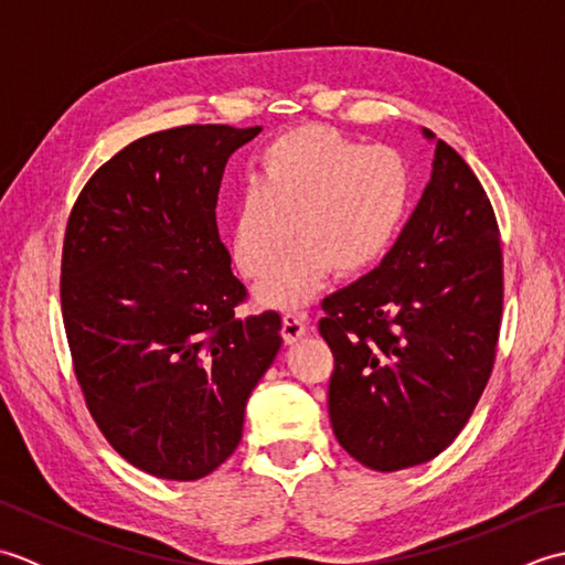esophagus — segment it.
Returning <instances> with one entry per match:
<instances>
[{
	"label": "esophagus",
	"mask_w": 565,
	"mask_h": 565,
	"mask_svg": "<svg viewBox=\"0 0 565 565\" xmlns=\"http://www.w3.org/2000/svg\"><path fill=\"white\" fill-rule=\"evenodd\" d=\"M308 332V326H306V316L303 313H284V320H281V338L294 344L303 338V334Z\"/></svg>",
	"instance_id": "obj_1"
}]
</instances>
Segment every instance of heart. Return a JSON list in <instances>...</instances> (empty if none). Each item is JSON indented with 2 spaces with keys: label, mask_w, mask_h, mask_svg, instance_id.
I'll use <instances>...</instances> for the list:
<instances>
[{
  "label": "heart",
  "mask_w": 565,
  "mask_h": 565,
  "mask_svg": "<svg viewBox=\"0 0 565 565\" xmlns=\"http://www.w3.org/2000/svg\"><path fill=\"white\" fill-rule=\"evenodd\" d=\"M411 201V172L391 148H362L326 126L276 138L233 213V259L249 279L267 276L259 301L303 306L330 269L352 276L388 247Z\"/></svg>",
  "instance_id": "b5f03b06"
}]
</instances>
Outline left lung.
<instances>
[{"label": "left lung", "mask_w": 565, "mask_h": 565, "mask_svg": "<svg viewBox=\"0 0 565 565\" xmlns=\"http://www.w3.org/2000/svg\"><path fill=\"white\" fill-rule=\"evenodd\" d=\"M322 310L318 330L334 356L328 407L342 449L374 471L447 449L481 401L502 318L495 213L451 146L437 140L429 184L388 255Z\"/></svg>", "instance_id": "left-lung-1"}]
</instances>
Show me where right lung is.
<instances>
[{
	"label": "right lung",
	"instance_id": "add662e5",
	"mask_svg": "<svg viewBox=\"0 0 565 565\" xmlns=\"http://www.w3.org/2000/svg\"><path fill=\"white\" fill-rule=\"evenodd\" d=\"M262 126H182L130 142L72 206L60 303L72 366L106 441L140 471L199 481L243 439L281 347V316L239 318L247 289L215 225L225 162Z\"/></svg>",
	"mask_w": 565,
	"mask_h": 565
}]
</instances>
